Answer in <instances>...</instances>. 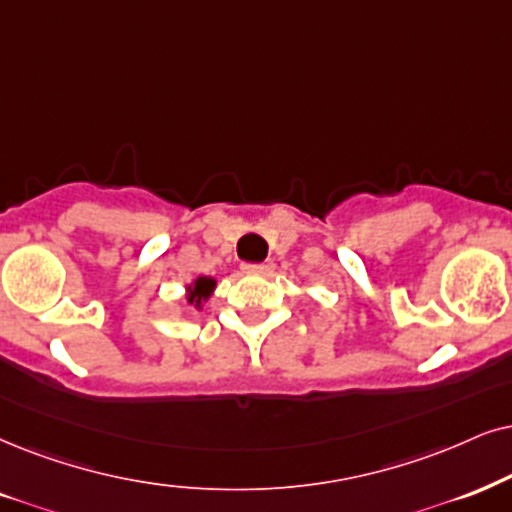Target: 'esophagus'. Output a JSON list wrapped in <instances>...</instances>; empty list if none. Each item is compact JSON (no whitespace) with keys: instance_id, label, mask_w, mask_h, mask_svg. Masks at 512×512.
Masks as SVG:
<instances>
[{"instance_id":"1","label":"esophagus","mask_w":512,"mask_h":512,"mask_svg":"<svg viewBox=\"0 0 512 512\" xmlns=\"http://www.w3.org/2000/svg\"><path fill=\"white\" fill-rule=\"evenodd\" d=\"M243 274L248 276H257V274H264L267 271V264H243Z\"/></svg>"}]
</instances>
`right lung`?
<instances>
[{"label":"right lung","mask_w":512,"mask_h":512,"mask_svg":"<svg viewBox=\"0 0 512 512\" xmlns=\"http://www.w3.org/2000/svg\"><path fill=\"white\" fill-rule=\"evenodd\" d=\"M215 286H217L215 278L198 276L196 281H193L191 286L186 288V300H189V304H193V307H196V309H200V307H203V302L212 295V290H215Z\"/></svg>","instance_id":"right-lung-1"}]
</instances>
